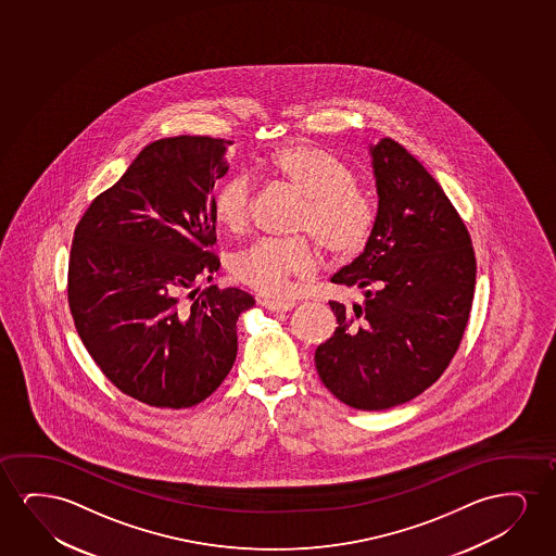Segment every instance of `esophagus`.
<instances>
[{
  "label": "esophagus",
  "mask_w": 556,
  "mask_h": 556,
  "mask_svg": "<svg viewBox=\"0 0 556 556\" xmlns=\"http://www.w3.org/2000/svg\"><path fill=\"white\" fill-rule=\"evenodd\" d=\"M260 304L264 305L269 312H290L296 307V302H289V300H260Z\"/></svg>",
  "instance_id": "34e87169"
}]
</instances>
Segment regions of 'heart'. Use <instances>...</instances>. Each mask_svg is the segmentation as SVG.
<instances>
[{"label":"heart","mask_w":556,"mask_h":556,"mask_svg":"<svg viewBox=\"0 0 556 556\" xmlns=\"http://www.w3.org/2000/svg\"><path fill=\"white\" fill-rule=\"evenodd\" d=\"M267 173L302 198L298 233H307L334 258L357 256L372 236L376 206L355 184L351 168L320 146L294 142L275 150ZM252 186L249 176L236 175L220 184L213 199L214 218L229 233H241L251 222ZM319 252L312 239H262L237 252L231 274L266 296H285L294 279H307L317 269Z\"/></svg>","instance_id":"obj_1"}]
</instances>
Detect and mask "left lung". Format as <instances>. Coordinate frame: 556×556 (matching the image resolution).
<instances>
[{
    "mask_svg": "<svg viewBox=\"0 0 556 556\" xmlns=\"http://www.w3.org/2000/svg\"><path fill=\"white\" fill-rule=\"evenodd\" d=\"M378 211L365 251L330 281L363 290L338 302L334 334L315 351L328 391L357 410L408 403L441 378L471 312V237L441 184L404 146H368Z\"/></svg>",
    "mask_w": 556,
    "mask_h": 556,
    "instance_id": "8db88e82",
    "label": "left lung"
}]
</instances>
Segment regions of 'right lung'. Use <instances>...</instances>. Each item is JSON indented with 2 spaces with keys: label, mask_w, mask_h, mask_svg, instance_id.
Here are the masks:
<instances>
[{
  "label": "right lung",
  "mask_w": 556,
  "mask_h": 556,
  "mask_svg": "<svg viewBox=\"0 0 556 556\" xmlns=\"http://www.w3.org/2000/svg\"><path fill=\"white\" fill-rule=\"evenodd\" d=\"M229 144L182 135L146 146L74 231L77 334L115 388L155 408H190L218 389L236 363L237 319L254 305L244 290L193 289L220 267L213 191Z\"/></svg>",
  "instance_id": "right-lung-1"
}]
</instances>
